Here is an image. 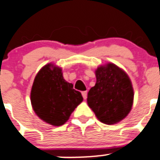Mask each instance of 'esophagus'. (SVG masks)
Masks as SVG:
<instances>
[{"label":"esophagus","instance_id":"esophagus-1","mask_svg":"<svg viewBox=\"0 0 160 160\" xmlns=\"http://www.w3.org/2000/svg\"><path fill=\"white\" fill-rule=\"evenodd\" d=\"M82 95L84 100H86V99L87 98V92H86V91H83V92H82Z\"/></svg>","mask_w":160,"mask_h":160}]
</instances>
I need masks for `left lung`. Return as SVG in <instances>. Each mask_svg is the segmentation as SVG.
I'll return each instance as SVG.
<instances>
[{
	"mask_svg": "<svg viewBox=\"0 0 160 160\" xmlns=\"http://www.w3.org/2000/svg\"><path fill=\"white\" fill-rule=\"evenodd\" d=\"M95 74L97 82L88 92V105L101 122L116 124L131 111L134 96L131 80L112 63L98 67Z\"/></svg>",
	"mask_w": 160,
	"mask_h": 160,
	"instance_id": "left-lung-1",
	"label": "left lung"
}]
</instances>
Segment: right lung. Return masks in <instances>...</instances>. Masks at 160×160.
Wrapping results in <instances>:
<instances>
[{
    "instance_id": "obj_1",
    "label": "right lung",
    "mask_w": 160,
    "mask_h": 160,
    "mask_svg": "<svg viewBox=\"0 0 160 160\" xmlns=\"http://www.w3.org/2000/svg\"><path fill=\"white\" fill-rule=\"evenodd\" d=\"M82 100L81 92L63 78L60 67L48 63L35 76L30 101L36 115L45 122L54 127L62 126Z\"/></svg>"
}]
</instances>
